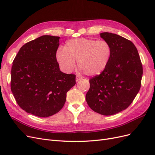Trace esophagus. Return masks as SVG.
<instances>
[{"instance_id": "1", "label": "esophagus", "mask_w": 155, "mask_h": 155, "mask_svg": "<svg viewBox=\"0 0 155 155\" xmlns=\"http://www.w3.org/2000/svg\"><path fill=\"white\" fill-rule=\"evenodd\" d=\"M81 79H82V77L79 76H76V82H78V81H79L81 80Z\"/></svg>"}]
</instances>
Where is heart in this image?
<instances>
[{"mask_svg":"<svg viewBox=\"0 0 155 155\" xmlns=\"http://www.w3.org/2000/svg\"><path fill=\"white\" fill-rule=\"evenodd\" d=\"M112 54V47L105 40L81 38L66 42L63 50L56 54V59L63 70L70 72L78 62L79 68L87 76H94L104 71Z\"/></svg>","mask_w":155,"mask_h":155,"instance_id":"b5f03b06","label":"heart"}]
</instances>
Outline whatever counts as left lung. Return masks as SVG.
Segmentation results:
<instances>
[{
	"label": "left lung",
	"instance_id": "1",
	"mask_svg": "<svg viewBox=\"0 0 155 155\" xmlns=\"http://www.w3.org/2000/svg\"><path fill=\"white\" fill-rule=\"evenodd\" d=\"M100 36L109 42L112 54L104 71L89 79L86 101L92 110L110 116L125 110L133 101L141 87L143 67L130 41L108 32Z\"/></svg>",
	"mask_w": 155,
	"mask_h": 155
}]
</instances>
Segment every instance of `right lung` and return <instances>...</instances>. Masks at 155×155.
Masks as SVG:
<instances>
[{
    "label": "right lung",
    "instance_id": "add662e5",
    "mask_svg": "<svg viewBox=\"0 0 155 155\" xmlns=\"http://www.w3.org/2000/svg\"><path fill=\"white\" fill-rule=\"evenodd\" d=\"M59 37L43 35L23 45L13 61L11 90L22 110L39 117L58 112L76 75L59 70L56 59Z\"/></svg>",
    "mask_w": 155,
    "mask_h": 155
}]
</instances>
